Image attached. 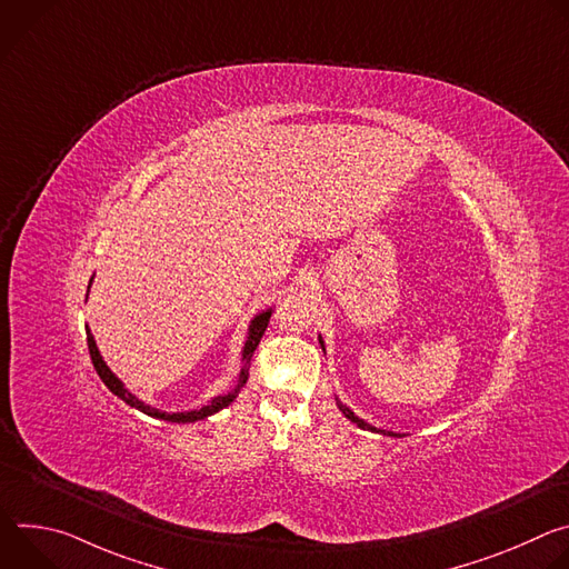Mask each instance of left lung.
Wrapping results in <instances>:
<instances>
[{"label":"left lung","instance_id":"1","mask_svg":"<svg viewBox=\"0 0 569 569\" xmlns=\"http://www.w3.org/2000/svg\"><path fill=\"white\" fill-rule=\"evenodd\" d=\"M319 345H321V349H323V342H321V340H319ZM336 402H338V408L342 410V415H345L349 421H353L358 428H362V430H376V428H371L369 423H365L362 419H358V417H356V415H353L349 408H345V405H342L338 398H336ZM389 435H391V432H389ZM391 437H398V435H391Z\"/></svg>","mask_w":569,"mask_h":569}]
</instances>
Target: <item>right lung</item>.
Instances as JSON below:
<instances>
[{
	"label": "right lung",
	"instance_id": "add662e5",
	"mask_svg": "<svg viewBox=\"0 0 569 569\" xmlns=\"http://www.w3.org/2000/svg\"><path fill=\"white\" fill-rule=\"evenodd\" d=\"M270 317H272V310H266V312H261L254 321H252V327H250V338H248V342H246V351H242V358H246V367H242V371H240V380H238V385L233 387V391H229V393H224V396H218V398H213L211 400V405H204V408H200V410H193V412H182V415H169V412H159V410H152L150 405H143L139 398H134L126 387H123V382L108 369V365L103 362V358H101V353H99V349H97V342H94V338H92V333H90V329H88V349H90V358H92V365H94V369H97V373H99V378L106 382V387L112 391V393H117L121 400H126L128 405H132V408H137V410H141L143 415H148V417H154V419H161V421H173V423H193V421H200V419H207V417H211V415H216L218 410H222V408H227V405L238 396V391H240V387L248 382V373H250V362H252V356H254V351H257V347H259V342H261V338H263V333H266V329H268V323H270Z\"/></svg>",
	"mask_w": 569,
	"mask_h": 569
}]
</instances>
